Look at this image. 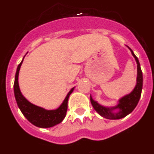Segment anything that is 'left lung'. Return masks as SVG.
Instances as JSON below:
<instances>
[{
  "mask_svg": "<svg viewBox=\"0 0 154 154\" xmlns=\"http://www.w3.org/2000/svg\"><path fill=\"white\" fill-rule=\"evenodd\" d=\"M131 54L133 56L135 57V60L138 64V77H137V85L135 86V89L130 93L129 95L123 97L122 99L120 100L118 105L116 107H113V109H109V108H106L104 106H102L99 104L94 101L91 99V96L90 98L91 103L94 109L101 115L102 117H105L106 119H121L123 117H126L127 115L131 113L133 109H135V106H137L138 103L139 101V99L141 97V93H142V89H143V73H142V69L140 67V63L139 62V59L136 57V55L134 54L131 48ZM119 109V111L117 113L113 114L111 112V109Z\"/></svg>",
  "mask_w": 154,
  "mask_h": 154,
  "instance_id": "8db88e82",
  "label": "left lung"
}]
</instances>
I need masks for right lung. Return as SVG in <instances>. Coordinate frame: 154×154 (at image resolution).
Returning <instances> with one entry per match:
<instances>
[{"mask_svg": "<svg viewBox=\"0 0 154 154\" xmlns=\"http://www.w3.org/2000/svg\"><path fill=\"white\" fill-rule=\"evenodd\" d=\"M23 61L18 66L17 71L15 73V82H14V92L15 97L18 106L20 109L23 114L25 116L26 118L37 127L39 128H50L52 126L61 123L64 117H66L67 111V106H68V99L73 88H72L66 97L65 100L63 101V104L55 110H46V109L33 105L23 96L21 91L19 90V82H18V77H19V69L21 66Z\"/></svg>", "mask_w": 154, "mask_h": 154, "instance_id": "1", "label": "right lung"}]
</instances>
